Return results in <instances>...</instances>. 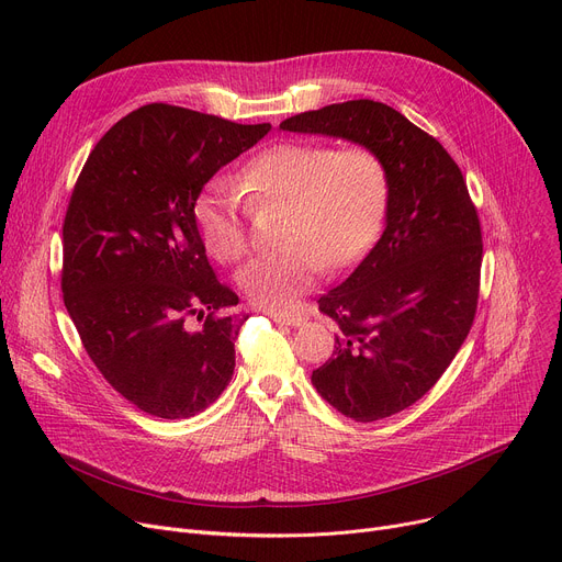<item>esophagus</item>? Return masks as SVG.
Wrapping results in <instances>:
<instances>
[{"label":"esophagus","instance_id":"esophagus-1","mask_svg":"<svg viewBox=\"0 0 562 562\" xmlns=\"http://www.w3.org/2000/svg\"><path fill=\"white\" fill-rule=\"evenodd\" d=\"M269 316L276 323H284V326H301V323H305V312L301 310H271Z\"/></svg>","mask_w":562,"mask_h":562}]
</instances>
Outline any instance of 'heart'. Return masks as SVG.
<instances>
[{
	"label": "heart",
	"mask_w": 562,
	"mask_h": 562,
	"mask_svg": "<svg viewBox=\"0 0 562 562\" xmlns=\"http://www.w3.org/2000/svg\"><path fill=\"white\" fill-rule=\"evenodd\" d=\"M212 182L193 206L200 239L232 263L248 250L246 206L284 202L276 250L252 257L236 276L246 296L282 307L326 269L356 261L373 241L387 204V170L364 145L284 140L255 155L234 180Z\"/></svg>",
	"instance_id": "1"
}]
</instances>
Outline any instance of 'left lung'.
Segmentation results:
<instances>
[{"label": "left lung", "mask_w": 562, "mask_h": 562, "mask_svg": "<svg viewBox=\"0 0 562 562\" xmlns=\"http://www.w3.org/2000/svg\"><path fill=\"white\" fill-rule=\"evenodd\" d=\"M280 130L358 143L385 164V232L318 299L339 335L312 385L356 422L392 417L435 385L474 323L483 261L476 206L441 143L382 102L305 111Z\"/></svg>", "instance_id": "obj_1"}]
</instances>
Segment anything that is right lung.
<instances>
[{"instance_id": "right-lung-1", "label": "right lung", "mask_w": 562, "mask_h": 562, "mask_svg": "<svg viewBox=\"0 0 562 562\" xmlns=\"http://www.w3.org/2000/svg\"><path fill=\"white\" fill-rule=\"evenodd\" d=\"M271 132L170 104L117 121L88 155L64 221V303L88 358L147 415L189 419L234 373L244 312L204 255V184Z\"/></svg>"}]
</instances>
